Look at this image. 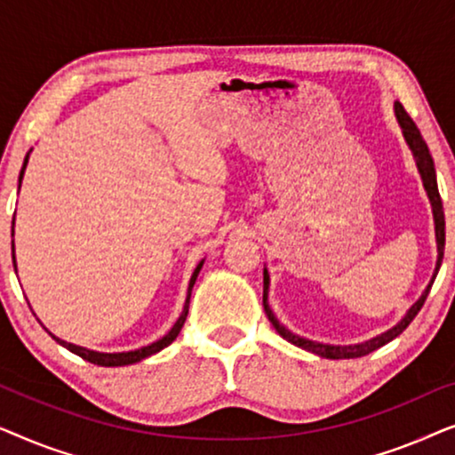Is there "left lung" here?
<instances>
[{"mask_svg": "<svg viewBox=\"0 0 455 455\" xmlns=\"http://www.w3.org/2000/svg\"><path fill=\"white\" fill-rule=\"evenodd\" d=\"M395 114H397V120H400V126L403 130V136H406L410 148H412L414 157H416V165H419V172L422 176V182H425V188H427V195L431 198V204H433V215H435V232H437V248H439V259H437V267H435V275L431 279V283L427 285L425 294H422L419 300L412 304V308L408 310L406 316L397 323L395 327H391L389 331H385L381 335H377V338H372L369 341H363V344H354V346H327V344H316V341H310V339H304L300 335H294L291 331H288L283 325H279V321L275 319V315H273V310L269 308V302H267V291H269V275H267V269L263 271V307H265V313H267V319L271 321V325L275 327V331L282 335L283 339H288L290 344H294L298 347H302V350H308L316 354V356H323V358H333V360H341V358H360V356H366V354L379 350V347L389 344L391 339H395L397 335H400L403 329H406L410 323L414 321V316L419 315V310L422 308V304H425L428 291H431V285L435 282V277H437V271L441 267V260H443V246H445V215H443V203H441V196H439V188H437V178H435V165H433V157L431 153H428V147L425 139H422L420 130L416 128V124L412 117L408 116V111L403 109L402 103L395 105Z\"/></svg>", "mask_w": 455, "mask_h": 455, "instance_id": "obj_1", "label": "left lung"}]
</instances>
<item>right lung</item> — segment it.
Instances as JSON below:
<instances>
[{"mask_svg": "<svg viewBox=\"0 0 455 455\" xmlns=\"http://www.w3.org/2000/svg\"><path fill=\"white\" fill-rule=\"evenodd\" d=\"M27 161H28V155H27V157H24V165H22V170H20V178H18V182H22L24 167H27ZM12 232H14V229H12ZM12 246H14V244H12ZM12 260H14V269H16V257H12ZM201 267H203V260H201V263H198V267L195 269V273H192V277H190V285H188V296H186L184 310H182V315H180V319L176 321V325H173V327L170 329V333H167L165 338L157 339V341H155V344H151V346H145V347H140V350H134V352L103 354V352H92V350H86V347H80V346L68 344V341L60 339V338H55V335H52V333H49V335H52V338H53L55 341H58V344L64 346L66 350H70L72 354H76V356L84 358L86 363H92V364H97V366H126V364L140 363L142 358L153 356V354H157L159 350H164V347L170 346L172 341L178 338V333L182 331V325H184V321H186V315H188V304H190L192 285H195V282H196V275H198V271H201Z\"/></svg>", "mask_w": 455, "mask_h": 455, "instance_id": "add662e5", "label": "right lung"}]
</instances>
